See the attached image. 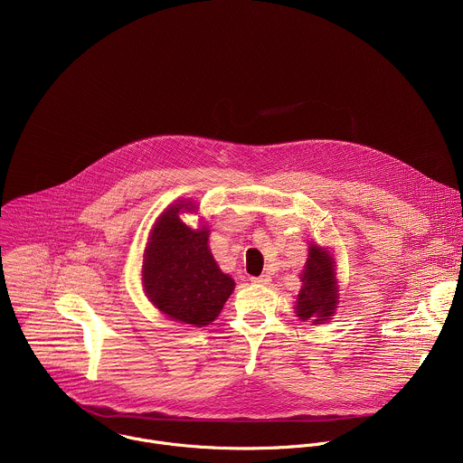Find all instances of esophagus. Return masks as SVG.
I'll return each mask as SVG.
<instances>
[{"mask_svg": "<svg viewBox=\"0 0 463 463\" xmlns=\"http://www.w3.org/2000/svg\"><path fill=\"white\" fill-rule=\"evenodd\" d=\"M251 282H253V284H262V286H266V284H269V282H271V277H269V275L251 277Z\"/></svg>", "mask_w": 463, "mask_h": 463, "instance_id": "34e87169", "label": "esophagus"}]
</instances>
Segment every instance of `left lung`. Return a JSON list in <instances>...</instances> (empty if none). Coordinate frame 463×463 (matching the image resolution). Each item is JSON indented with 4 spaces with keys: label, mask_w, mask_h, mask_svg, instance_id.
Returning <instances> with one entry per match:
<instances>
[{
    "label": "left lung",
    "mask_w": 463,
    "mask_h": 463,
    "mask_svg": "<svg viewBox=\"0 0 463 463\" xmlns=\"http://www.w3.org/2000/svg\"><path fill=\"white\" fill-rule=\"evenodd\" d=\"M302 273V289L297 297V315L302 320L315 318L313 322H322L333 315L336 307V282L333 259L326 250L311 246L309 259Z\"/></svg>",
    "instance_id": "obj_1"
}]
</instances>
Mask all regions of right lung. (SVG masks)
<instances>
[{"mask_svg": "<svg viewBox=\"0 0 463 463\" xmlns=\"http://www.w3.org/2000/svg\"><path fill=\"white\" fill-rule=\"evenodd\" d=\"M168 208L156 222L143 262L148 298L170 318L203 327L217 318L235 282L224 275L208 250V230H190L181 210Z\"/></svg>", "mask_w": 463, "mask_h": 463, "instance_id": "1", "label": "right lung"}]
</instances>
